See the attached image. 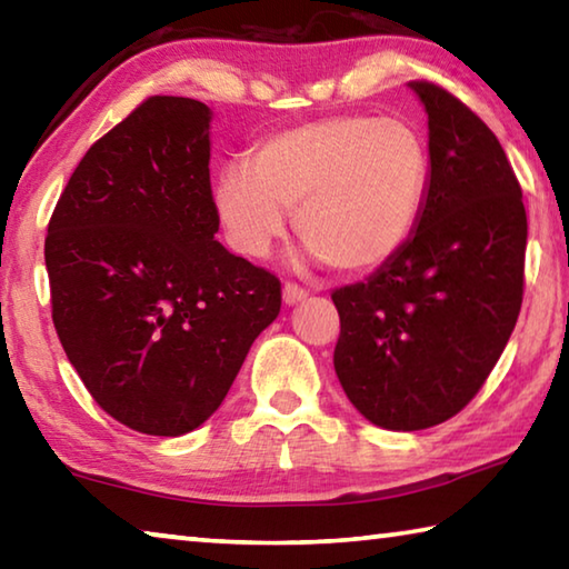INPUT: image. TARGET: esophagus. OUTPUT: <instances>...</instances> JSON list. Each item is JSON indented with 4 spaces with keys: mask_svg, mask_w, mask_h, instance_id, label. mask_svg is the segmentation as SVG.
Instances as JSON below:
<instances>
[{
    "mask_svg": "<svg viewBox=\"0 0 569 569\" xmlns=\"http://www.w3.org/2000/svg\"><path fill=\"white\" fill-rule=\"evenodd\" d=\"M306 298V291L301 286H293V283H286L283 286V303L286 306H296V303H301Z\"/></svg>",
    "mask_w": 569,
    "mask_h": 569,
    "instance_id": "esophagus-1",
    "label": "esophagus"
}]
</instances>
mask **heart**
I'll return each mask as SVG.
<instances>
[{"label":"heart","instance_id":"b5f03b06","mask_svg":"<svg viewBox=\"0 0 569 569\" xmlns=\"http://www.w3.org/2000/svg\"><path fill=\"white\" fill-rule=\"evenodd\" d=\"M429 146L403 118L331 114L266 138L246 166L220 170L213 208L228 243L263 258L283 236L286 210L306 253L341 273L389 263L419 226Z\"/></svg>","mask_w":569,"mask_h":569}]
</instances>
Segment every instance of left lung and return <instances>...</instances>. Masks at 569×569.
<instances>
[{
    "mask_svg": "<svg viewBox=\"0 0 569 569\" xmlns=\"http://www.w3.org/2000/svg\"><path fill=\"white\" fill-rule=\"evenodd\" d=\"M427 110L429 190L419 226L389 263L333 291V369L363 419L391 431L455 417L515 331L527 213L495 132L455 94L409 82Z\"/></svg>",
    "mask_w": 569,
    "mask_h": 569,
    "instance_id": "obj_1",
    "label": "left lung"
}]
</instances>
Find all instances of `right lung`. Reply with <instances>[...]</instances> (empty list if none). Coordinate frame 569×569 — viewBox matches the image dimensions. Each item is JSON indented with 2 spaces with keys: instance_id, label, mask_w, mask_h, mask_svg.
I'll list each match as a JSON object with an SVG mask.
<instances>
[{
  "instance_id": "1",
  "label": "right lung",
  "mask_w": 569,
  "mask_h": 569,
  "mask_svg": "<svg viewBox=\"0 0 569 569\" xmlns=\"http://www.w3.org/2000/svg\"><path fill=\"white\" fill-rule=\"evenodd\" d=\"M213 110L150 98L84 152L47 228L52 321L92 399L152 437L198 429L281 311L216 240Z\"/></svg>"
}]
</instances>
